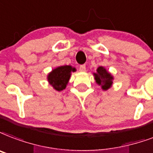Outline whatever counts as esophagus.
Here are the masks:
<instances>
[{
    "label": "esophagus",
    "instance_id": "esophagus-1",
    "mask_svg": "<svg viewBox=\"0 0 153 153\" xmlns=\"http://www.w3.org/2000/svg\"><path fill=\"white\" fill-rule=\"evenodd\" d=\"M79 71L81 72L86 71V66L85 65H81V66H79Z\"/></svg>",
    "mask_w": 153,
    "mask_h": 153
}]
</instances>
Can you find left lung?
Segmentation results:
<instances>
[{"label": "left lung", "mask_w": 153, "mask_h": 153, "mask_svg": "<svg viewBox=\"0 0 153 153\" xmlns=\"http://www.w3.org/2000/svg\"><path fill=\"white\" fill-rule=\"evenodd\" d=\"M93 75L95 77L96 83L99 86H101V88L103 91H107L112 86L114 77L103 66H99L96 72L93 73Z\"/></svg>", "instance_id": "obj_1"}]
</instances>
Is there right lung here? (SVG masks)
<instances>
[{
	"label": "right lung",
	"instance_id": "1",
	"mask_svg": "<svg viewBox=\"0 0 153 153\" xmlns=\"http://www.w3.org/2000/svg\"><path fill=\"white\" fill-rule=\"evenodd\" d=\"M75 71V67L70 65L58 66L49 73L47 75V80L53 89L58 91H62L68 84L72 72Z\"/></svg>",
	"mask_w": 153,
	"mask_h": 153
}]
</instances>
